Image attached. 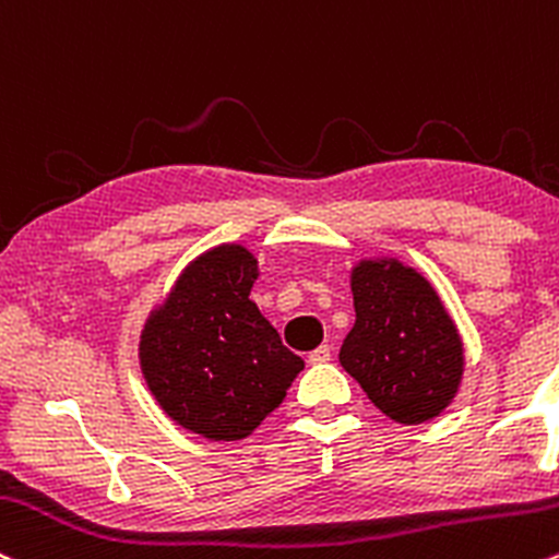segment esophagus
<instances>
[{
	"label": "esophagus",
	"instance_id": "obj_1",
	"mask_svg": "<svg viewBox=\"0 0 559 559\" xmlns=\"http://www.w3.org/2000/svg\"><path fill=\"white\" fill-rule=\"evenodd\" d=\"M308 360H310V364H329V360H331V347H329V345L316 347V349H312V353L308 355Z\"/></svg>",
	"mask_w": 559,
	"mask_h": 559
}]
</instances>
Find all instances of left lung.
<instances>
[{"label":"left lung","instance_id":"1","mask_svg":"<svg viewBox=\"0 0 559 559\" xmlns=\"http://www.w3.org/2000/svg\"><path fill=\"white\" fill-rule=\"evenodd\" d=\"M349 286L355 326L342 342V369L390 419H435L453 401L464 371L462 336L438 292L397 260H360Z\"/></svg>","mask_w":559,"mask_h":559}]
</instances>
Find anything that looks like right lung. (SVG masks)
<instances>
[{
  "label": "right lung",
  "mask_w": 559,
  "mask_h": 559,
  "mask_svg": "<svg viewBox=\"0 0 559 559\" xmlns=\"http://www.w3.org/2000/svg\"><path fill=\"white\" fill-rule=\"evenodd\" d=\"M254 254L223 243L195 257L140 334V369L171 421L241 440L286 397L305 360L249 299Z\"/></svg>",
  "instance_id": "obj_1"
}]
</instances>
